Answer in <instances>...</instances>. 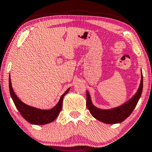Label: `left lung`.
<instances>
[{"label": "left lung", "mask_w": 152, "mask_h": 152, "mask_svg": "<svg viewBox=\"0 0 152 152\" xmlns=\"http://www.w3.org/2000/svg\"><path fill=\"white\" fill-rule=\"evenodd\" d=\"M143 88V78L142 74L141 71V80L140 83L138 90L137 92L126 103L117 106L116 108L110 109H100L93 105L90 93L88 90L86 91L87 102L86 105L88 110H90L91 115L94 118L100 122L106 124H117L121 123L126 120L129 115L131 114L133 110L136 106L138 101L142 94Z\"/></svg>", "instance_id": "1"}]
</instances>
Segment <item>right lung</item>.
Wrapping results in <instances>:
<instances>
[{
    "label": "right lung",
    "instance_id": "obj_1",
    "mask_svg": "<svg viewBox=\"0 0 152 152\" xmlns=\"http://www.w3.org/2000/svg\"><path fill=\"white\" fill-rule=\"evenodd\" d=\"M9 88L10 93L11 95L16 108L19 111L20 114L25 120L32 124L35 125H44L52 122L56 119L60 114L62 107V101L64 96L67 94L70 90V88L65 91V92L60 97L59 102L53 108L50 110H42V109L35 108L28 105L24 104L18 98L17 95L14 92L12 86L11 78L10 75L9 78Z\"/></svg>",
    "mask_w": 152,
    "mask_h": 152
}]
</instances>
